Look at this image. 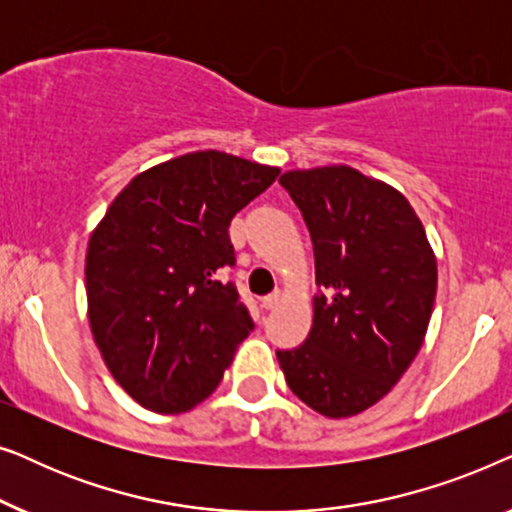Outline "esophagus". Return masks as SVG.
I'll return each mask as SVG.
<instances>
[{
	"label": "esophagus",
	"instance_id": "1",
	"mask_svg": "<svg viewBox=\"0 0 512 512\" xmlns=\"http://www.w3.org/2000/svg\"><path fill=\"white\" fill-rule=\"evenodd\" d=\"M279 300H282V293L272 291L270 296L263 298V307H265V310H275V307L279 305Z\"/></svg>",
	"mask_w": 512,
	"mask_h": 512
}]
</instances>
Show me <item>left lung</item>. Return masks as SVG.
I'll use <instances>...</instances> for the list:
<instances>
[{
    "mask_svg": "<svg viewBox=\"0 0 512 512\" xmlns=\"http://www.w3.org/2000/svg\"><path fill=\"white\" fill-rule=\"evenodd\" d=\"M314 244L319 293L303 345L277 349L286 384L319 415L368 410L422 347L438 268L424 226L396 188L345 165L279 177Z\"/></svg>",
    "mask_w": 512,
    "mask_h": 512,
    "instance_id": "obj_1",
    "label": "left lung"
}]
</instances>
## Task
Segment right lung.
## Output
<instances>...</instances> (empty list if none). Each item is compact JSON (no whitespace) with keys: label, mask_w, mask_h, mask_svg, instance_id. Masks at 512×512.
<instances>
[{"label":"right lung","mask_w":512,"mask_h":512,"mask_svg":"<svg viewBox=\"0 0 512 512\" xmlns=\"http://www.w3.org/2000/svg\"><path fill=\"white\" fill-rule=\"evenodd\" d=\"M277 167L195 151L137 174L90 235L88 319L114 380L160 415L219 387L254 321L233 282V216Z\"/></svg>","instance_id":"obj_1"}]
</instances>
